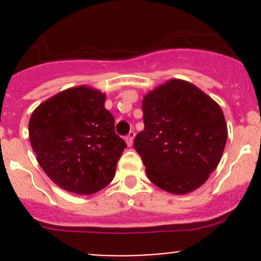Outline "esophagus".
Segmentation results:
<instances>
[{
    "instance_id": "obj_1",
    "label": "esophagus",
    "mask_w": 261,
    "mask_h": 261,
    "mask_svg": "<svg viewBox=\"0 0 261 261\" xmlns=\"http://www.w3.org/2000/svg\"><path fill=\"white\" fill-rule=\"evenodd\" d=\"M134 139H135V133H134V131H130V133H128V135L126 136V144H127V146L133 145Z\"/></svg>"
}]
</instances>
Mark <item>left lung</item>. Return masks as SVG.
<instances>
[{
	"label": "left lung",
	"mask_w": 261,
	"mask_h": 261,
	"mask_svg": "<svg viewBox=\"0 0 261 261\" xmlns=\"http://www.w3.org/2000/svg\"><path fill=\"white\" fill-rule=\"evenodd\" d=\"M134 146L150 181L173 194L206 183L222 158L227 125L220 105L194 84L169 80L145 94Z\"/></svg>",
	"instance_id": "1"
}]
</instances>
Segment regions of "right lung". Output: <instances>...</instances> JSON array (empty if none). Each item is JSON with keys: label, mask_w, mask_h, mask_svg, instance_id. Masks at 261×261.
<instances>
[{"label": "right lung", "mask_w": 261, "mask_h": 261, "mask_svg": "<svg viewBox=\"0 0 261 261\" xmlns=\"http://www.w3.org/2000/svg\"><path fill=\"white\" fill-rule=\"evenodd\" d=\"M106 94L89 86L64 89L34 110L29 138L45 174L62 189L92 194L111 183L126 143L115 134Z\"/></svg>", "instance_id": "1"}]
</instances>
